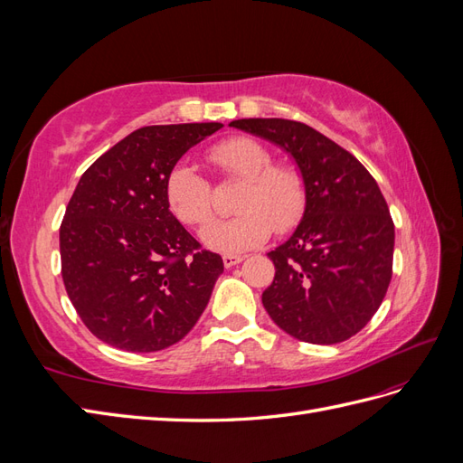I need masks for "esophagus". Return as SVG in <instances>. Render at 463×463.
<instances>
[{
	"label": "esophagus",
	"mask_w": 463,
	"mask_h": 463,
	"mask_svg": "<svg viewBox=\"0 0 463 463\" xmlns=\"http://www.w3.org/2000/svg\"><path fill=\"white\" fill-rule=\"evenodd\" d=\"M222 260H223V266H226V269H232V266L240 264L243 259H241V257H237V255H223V257H222Z\"/></svg>",
	"instance_id": "34e87169"
}]
</instances>
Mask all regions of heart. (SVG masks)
<instances>
[{"label":"heart","mask_w":463,"mask_h":463,"mask_svg":"<svg viewBox=\"0 0 463 463\" xmlns=\"http://www.w3.org/2000/svg\"><path fill=\"white\" fill-rule=\"evenodd\" d=\"M208 162L228 179L241 181L230 220L214 222L203 241L222 253H241L276 233L298 226L307 206V184L299 167L272 162V154L257 138L237 135L208 148ZM165 201L174 216L201 228L214 216L213 185L194 167L177 164L165 179Z\"/></svg>","instance_id":"b5f03b06"}]
</instances>
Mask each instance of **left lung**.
Listing matches in <instances>:
<instances>
[{
    "label": "left lung",
    "instance_id": "left-lung-1",
    "mask_svg": "<svg viewBox=\"0 0 463 463\" xmlns=\"http://www.w3.org/2000/svg\"><path fill=\"white\" fill-rule=\"evenodd\" d=\"M296 158L307 184L303 220L270 250L274 282L262 305L276 325L309 344L352 338L381 307L392 279L394 222L374 177L352 152L291 119H237Z\"/></svg>",
    "mask_w": 463,
    "mask_h": 463
}]
</instances>
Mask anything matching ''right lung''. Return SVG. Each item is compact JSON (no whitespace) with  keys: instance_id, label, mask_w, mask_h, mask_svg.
<instances>
[{"instance_id":"right-lung-1","label":"right lung","mask_w":463,"mask_h":463,"mask_svg":"<svg viewBox=\"0 0 463 463\" xmlns=\"http://www.w3.org/2000/svg\"><path fill=\"white\" fill-rule=\"evenodd\" d=\"M220 128H141L80 175L60 228L61 276L98 340L133 354L160 352L185 338L203 315L223 262L170 213L165 179Z\"/></svg>"}]
</instances>
